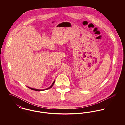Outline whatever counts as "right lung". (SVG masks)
Here are the masks:
<instances>
[{
  "label": "right lung",
  "mask_w": 125,
  "mask_h": 125,
  "mask_svg": "<svg viewBox=\"0 0 125 125\" xmlns=\"http://www.w3.org/2000/svg\"><path fill=\"white\" fill-rule=\"evenodd\" d=\"M54 83H55V81H54L53 82V83H52V84L51 85V86L50 87H49V88H48V89H45V90H46V89H50V88H52V86H53L54 84ZM28 88H29L30 89H32V90H36V91H42V90H44V89H33V88H29V87H28Z\"/></svg>",
  "instance_id": "right-lung-1"
}]
</instances>
